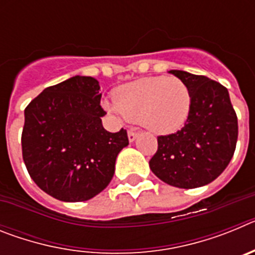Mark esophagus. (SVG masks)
Instances as JSON below:
<instances>
[{
	"instance_id": "34e87169",
	"label": "esophagus",
	"mask_w": 255,
	"mask_h": 255,
	"mask_svg": "<svg viewBox=\"0 0 255 255\" xmlns=\"http://www.w3.org/2000/svg\"><path fill=\"white\" fill-rule=\"evenodd\" d=\"M136 136H138V132L135 131V130H129V131H128V138H129V141H134L135 139H136Z\"/></svg>"
}]
</instances>
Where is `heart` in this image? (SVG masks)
<instances>
[{
  "mask_svg": "<svg viewBox=\"0 0 255 255\" xmlns=\"http://www.w3.org/2000/svg\"><path fill=\"white\" fill-rule=\"evenodd\" d=\"M193 98L190 88L179 78L149 76L123 85L115 100L105 107L117 116L139 121L154 134H171L180 130L189 119Z\"/></svg>",
  "mask_w": 255,
  "mask_h": 255,
  "instance_id": "obj_1",
  "label": "heart"
}]
</instances>
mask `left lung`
<instances>
[{"mask_svg":"<svg viewBox=\"0 0 255 255\" xmlns=\"http://www.w3.org/2000/svg\"><path fill=\"white\" fill-rule=\"evenodd\" d=\"M170 73L188 84L193 105L181 130L157 138L158 149L149 167L168 185L199 188L217 179L233 158L238 117L222 84L181 70Z\"/></svg>","mask_w":255,"mask_h":255,"instance_id":"left-lung-1","label":"left lung"}]
</instances>
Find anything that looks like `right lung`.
I'll return each mask as SVG.
<instances>
[{
  "label": "right lung",
  "instance_id": "obj_1",
  "mask_svg": "<svg viewBox=\"0 0 255 255\" xmlns=\"http://www.w3.org/2000/svg\"><path fill=\"white\" fill-rule=\"evenodd\" d=\"M100 83L73 76L46 88L25 108L22 159L33 181L62 202H84L100 194L115 173L128 132H108L101 117Z\"/></svg>",
  "mask_w": 255,
  "mask_h": 255
}]
</instances>
